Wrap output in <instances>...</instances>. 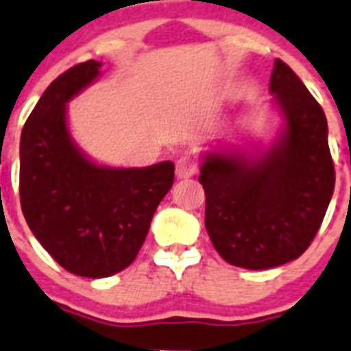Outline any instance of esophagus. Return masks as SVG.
<instances>
[{"instance_id":"34e87169","label":"esophagus","mask_w":351,"mask_h":351,"mask_svg":"<svg viewBox=\"0 0 351 351\" xmlns=\"http://www.w3.org/2000/svg\"><path fill=\"white\" fill-rule=\"evenodd\" d=\"M197 173V161L190 156H182L176 163V176L178 179H188Z\"/></svg>"}]
</instances>
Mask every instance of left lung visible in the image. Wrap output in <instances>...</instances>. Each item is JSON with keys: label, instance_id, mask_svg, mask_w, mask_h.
<instances>
[{"label": "left lung", "instance_id": "8db88e82", "mask_svg": "<svg viewBox=\"0 0 351 351\" xmlns=\"http://www.w3.org/2000/svg\"><path fill=\"white\" fill-rule=\"evenodd\" d=\"M269 92L284 124L268 151L215 149L204 152L200 165L213 247L229 265L247 269L298 259L334 193L328 125L318 101L278 58Z\"/></svg>", "mask_w": 351, "mask_h": 351}]
</instances>
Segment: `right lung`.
<instances>
[{
	"label": "right lung",
	"instance_id": "right-lung-1",
	"mask_svg": "<svg viewBox=\"0 0 351 351\" xmlns=\"http://www.w3.org/2000/svg\"><path fill=\"white\" fill-rule=\"evenodd\" d=\"M88 60L60 74L21 133L19 195L26 223L62 268L115 275L134 261L156 208L173 184V163L113 169L92 161L67 125V103L101 74Z\"/></svg>",
	"mask_w": 351,
	"mask_h": 351
}]
</instances>
